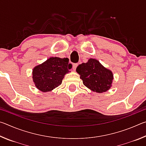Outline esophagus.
Returning a JSON list of instances; mask_svg holds the SVG:
<instances>
[{
  "mask_svg": "<svg viewBox=\"0 0 146 146\" xmlns=\"http://www.w3.org/2000/svg\"><path fill=\"white\" fill-rule=\"evenodd\" d=\"M77 66H78V64H77V63L73 64V70H75L76 68H77Z\"/></svg>",
  "mask_w": 146,
  "mask_h": 146,
  "instance_id": "34e87169",
  "label": "esophagus"
}]
</instances>
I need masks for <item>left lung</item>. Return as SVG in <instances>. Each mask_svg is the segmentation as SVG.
I'll return each instance as SVG.
<instances>
[{
  "label": "left lung",
  "instance_id": "8db88e82",
  "mask_svg": "<svg viewBox=\"0 0 146 146\" xmlns=\"http://www.w3.org/2000/svg\"><path fill=\"white\" fill-rule=\"evenodd\" d=\"M76 71L80 75L84 85L92 91L105 92L111 86L112 72L104 67L97 60L90 58L88 62L80 64Z\"/></svg>",
  "mask_w": 146,
  "mask_h": 146
}]
</instances>
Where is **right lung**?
<instances>
[{
  "mask_svg": "<svg viewBox=\"0 0 146 146\" xmlns=\"http://www.w3.org/2000/svg\"><path fill=\"white\" fill-rule=\"evenodd\" d=\"M71 68L72 64L69 63L68 58L51 57L34 68L33 82L42 92L51 91L61 84L64 75Z\"/></svg>",
  "mask_w": 146,
  "mask_h": 146,
  "instance_id": "obj_1",
  "label": "right lung"
}]
</instances>
